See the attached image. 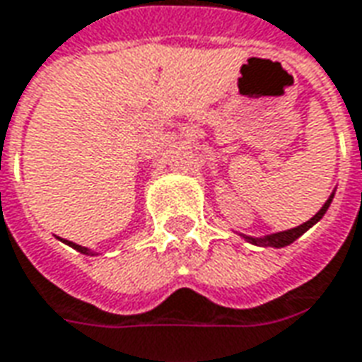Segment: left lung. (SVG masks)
<instances>
[{"mask_svg":"<svg viewBox=\"0 0 362 362\" xmlns=\"http://www.w3.org/2000/svg\"><path fill=\"white\" fill-rule=\"evenodd\" d=\"M331 199H333V196H331L325 204H323V207L315 214V216L310 219V221H305V223L298 225V227H294V229H288V231H280V233H274V235H267V237H262V239H252V237H245L249 243H255V245H262V247H286V245H290V243H294L298 237L302 233H305L312 225H315L320 219L323 217V214L327 211V207H329Z\"/></svg>","mask_w":362,"mask_h":362,"instance_id":"left-lung-1","label":"left lung"}]
</instances>
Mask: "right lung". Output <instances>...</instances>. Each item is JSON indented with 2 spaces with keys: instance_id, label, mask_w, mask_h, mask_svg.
Here are the masks:
<instances>
[{
  "instance_id": "1",
  "label": "right lung",
  "mask_w": 362,
  "mask_h": 362,
  "mask_svg": "<svg viewBox=\"0 0 362 362\" xmlns=\"http://www.w3.org/2000/svg\"><path fill=\"white\" fill-rule=\"evenodd\" d=\"M66 243L70 245V247H72V249H76V251L84 252V255H93V252L90 251V249H86V247H80V245H76V243H70V241H66Z\"/></svg>"
}]
</instances>
